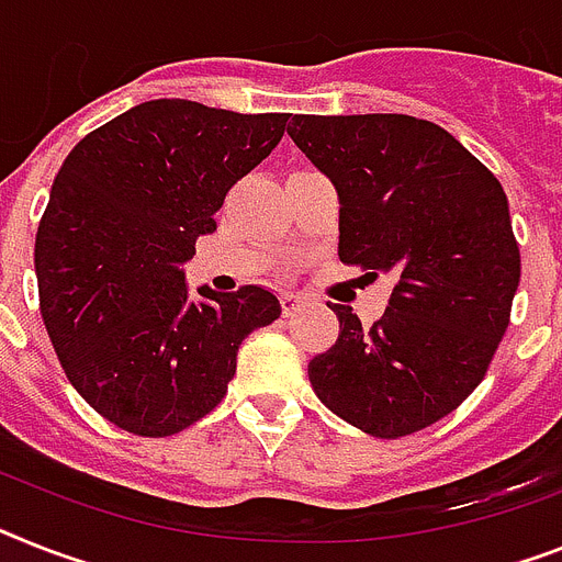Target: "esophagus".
Instances as JSON below:
<instances>
[{"label":"esophagus","mask_w":562,"mask_h":562,"mask_svg":"<svg viewBox=\"0 0 562 562\" xmlns=\"http://www.w3.org/2000/svg\"><path fill=\"white\" fill-rule=\"evenodd\" d=\"M301 304H304V299H301L299 292H284V295H281V307H284V315L299 313Z\"/></svg>","instance_id":"esophagus-1"}]
</instances>
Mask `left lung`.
<instances>
[{
  "label": "left lung",
  "mask_w": 562,
  "mask_h": 562,
  "mask_svg": "<svg viewBox=\"0 0 562 562\" xmlns=\"http://www.w3.org/2000/svg\"><path fill=\"white\" fill-rule=\"evenodd\" d=\"M292 143L338 192V258L396 286L370 330L345 304L307 364L315 396L370 437L457 411L488 370L520 284L508 198L462 143L407 114H295Z\"/></svg>",
  "instance_id": "left-lung-1"
}]
</instances>
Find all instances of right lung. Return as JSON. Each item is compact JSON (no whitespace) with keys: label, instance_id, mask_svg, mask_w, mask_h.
<instances>
[{"label":"right lung","instance_id":"1","mask_svg":"<svg viewBox=\"0 0 562 562\" xmlns=\"http://www.w3.org/2000/svg\"><path fill=\"white\" fill-rule=\"evenodd\" d=\"M286 120L148 100L65 157L36 232L42 322L74 391L117 428L171 437L203 419L240 341L281 315L255 284L192 301L183 263Z\"/></svg>","mask_w":562,"mask_h":562}]
</instances>
